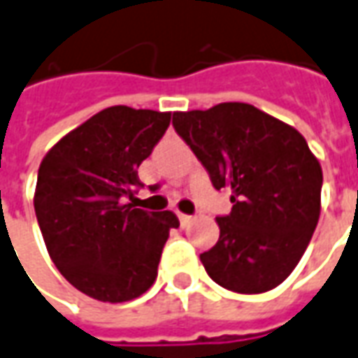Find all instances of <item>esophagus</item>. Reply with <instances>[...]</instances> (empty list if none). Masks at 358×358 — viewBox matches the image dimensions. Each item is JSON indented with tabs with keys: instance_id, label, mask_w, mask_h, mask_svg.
<instances>
[{
	"instance_id": "obj_1",
	"label": "esophagus",
	"mask_w": 358,
	"mask_h": 358,
	"mask_svg": "<svg viewBox=\"0 0 358 358\" xmlns=\"http://www.w3.org/2000/svg\"><path fill=\"white\" fill-rule=\"evenodd\" d=\"M178 219H180V224H182V227H186V224H189V222H192V215L178 213Z\"/></svg>"
}]
</instances>
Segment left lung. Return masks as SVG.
Masks as SVG:
<instances>
[{
  "instance_id": "8db88e82",
  "label": "left lung",
  "mask_w": 358,
  "mask_h": 358,
  "mask_svg": "<svg viewBox=\"0 0 358 358\" xmlns=\"http://www.w3.org/2000/svg\"><path fill=\"white\" fill-rule=\"evenodd\" d=\"M172 126L215 189H231L219 240L199 259L224 289L257 294L291 275L320 219L322 166L306 139L252 104L174 112Z\"/></svg>"
}]
</instances>
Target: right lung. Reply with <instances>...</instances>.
<instances>
[{
	"mask_svg": "<svg viewBox=\"0 0 358 358\" xmlns=\"http://www.w3.org/2000/svg\"><path fill=\"white\" fill-rule=\"evenodd\" d=\"M169 126L171 112L110 106L40 162L34 211L46 248L59 273L91 299L131 301L157 279L178 217L127 199L143 187L137 169Z\"/></svg>",
	"mask_w": 358,
	"mask_h": 358,
	"instance_id": "right-lung-1",
	"label": "right lung"
}]
</instances>
